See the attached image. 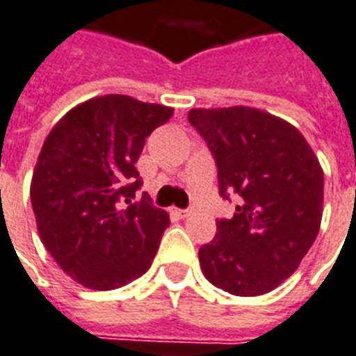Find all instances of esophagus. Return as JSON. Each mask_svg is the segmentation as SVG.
I'll return each instance as SVG.
<instances>
[{
	"mask_svg": "<svg viewBox=\"0 0 356 356\" xmlns=\"http://www.w3.org/2000/svg\"><path fill=\"white\" fill-rule=\"evenodd\" d=\"M175 212H176V216H178V218L186 219V218H189L191 213H193V210L189 208V210H175Z\"/></svg>",
	"mask_w": 356,
	"mask_h": 356,
	"instance_id": "34e87169",
	"label": "esophagus"
}]
</instances>
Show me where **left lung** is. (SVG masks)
Segmentation results:
<instances>
[{"label":"left lung","mask_w":356,"mask_h":356,"mask_svg":"<svg viewBox=\"0 0 356 356\" xmlns=\"http://www.w3.org/2000/svg\"><path fill=\"white\" fill-rule=\"evenodd\" d=\"M218 165L219 195L242 199L199 250L202 274L236 296L276 289L298 268L323 218V168L295 125L253 106L191 108Z\"/></svg>","instance_id":"obj_1"}]
</instances>
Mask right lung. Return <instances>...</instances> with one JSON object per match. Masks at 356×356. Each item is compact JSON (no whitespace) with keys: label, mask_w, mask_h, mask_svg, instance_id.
Wrapping results in <instances>:
<instances>
[{"label":"right lung","mask_w":356,"mask_h":356,"mask_svg":"<svg viewBox=\"0 0 356 356\" xmlns=\"http://www.w3.org/2000/svg\"><path fill=\"white\" fill-rule=\"evenodd\" d=\"M175 108L129 95H99L73 106L48 133L29 197L39 238L60 268L93 291L127 285L149 268L168 213L135 199V163L146 137Z\"/></svg>","instance_id":"add662e5"}]
</instances>
